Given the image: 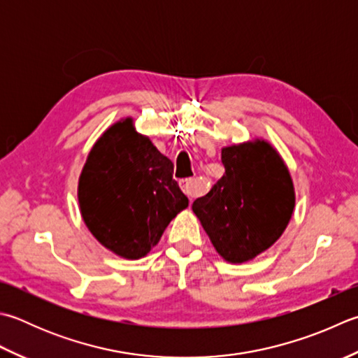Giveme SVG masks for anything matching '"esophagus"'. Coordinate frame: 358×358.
Masks as SVG:
<instances>
[{
	"label": "esophagus",
	"mask_w": 358,
	"mask_h": 358,
	"mask_svg": "<svg viewBox=\"0 0 358 358\" xmlns=\"http://www.w3.org/2000/svg\"><path fill=\"white\" fill-rule=\"evenodd\" d=\"M180 187H181V191H183L187 195V197H191V199L195 197V195H197V192H199V186H197V183H195L194 178L181 180Z\"/></svg>",
	"instance_id": "1"
}]
</instances>
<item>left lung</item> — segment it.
<instances>
[{
	"mask_svg": "<svg viewBox=\"0 0 358 358\" xmlns=\"http://www.w3.org/2000/svg\"><path fill=\"white\" fill-rule=\"evenodd\" d=\"M222 163L223 177L192 211L223 261L243 264L282 236L295 209V185L281 153L264 138L225 145Z\"/></svg>",
	"mask_w": 358,
	"mask_h": 358,
	"instance_id": "8db88e82",
	"label": "left lung"
}]
</instances>
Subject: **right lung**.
Segmentation results:
<instances>
[{
	"instance_id": "obj_1",
	"label": "right lung",
	"mask_w": 358,
	"mask_h": 358,
	"mask_svg": "<svg viewBox=\"0 0 358 358\" xmlns=\"http://www.w3.org/2000/svg\"><path fill=\"white\" fill-rule=\"evenodd\" d=\"M172 173V161L136 131L133 117H121L97 138L82 167L77 200L83 223L116 256H147L189 205Z\"/></svg>"
}]
</instances>
